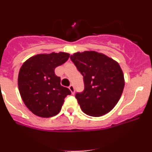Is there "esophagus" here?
<instances>
[{
    "label": "esophagus",
    "instance_id": "34e87169",
    "mask_svg": "<svg viewBox=\"0 0 152 152\" xmlns=\"http://www.w3.org/2000/svg\"><path fill=\"white\" fill-rule=\"evenodd\" d=\"M69 90L71 91V92H72V94H75V87H74L73 85H70L69 86Z\"/></svg>",
    "mask_w": 152,
    "mask_h": 152
}]
</instances>
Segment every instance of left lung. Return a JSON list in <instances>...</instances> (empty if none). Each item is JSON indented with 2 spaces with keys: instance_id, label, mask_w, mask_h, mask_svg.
<instances>
[{
  "instance_id": "left-lung-1",
  "label": "left lung",
  "mask_w": 152,
  "mask_h": 152,
  "mask_svg": "<svg viewBox=\"0 0 152 152\" xmlns=\"http://www.w3.org/2000/svg\"><path fill=\"white\" fill-rule=\"evenodd\" d=\"M71 59L84 77V91L75 96L83 112L94 117L110 112L121 97L125 86L119 63L96 51L75 52Z\"/></svg>"
}]
</instances>
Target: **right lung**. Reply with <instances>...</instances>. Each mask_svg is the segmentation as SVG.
I'll return each instance as SVG.
<instances>
[{"mask_svg": "<svg viewBox=\"0 0 152 152\" xmlns=\"http://www.w3.org/2000/svg\"><path fill=\"white\" fill-rule=\"evenodd\" d=\"M69 56V53L62 52L38 54L28 58L21 66L19 91L25 105L36 116L49 118L57 115L64 98L71 94L55 74V68L64 64Z\"/></svg>", "mask_w": 152, "mask_h": 152, "instance_id": "obj_1", "label": "right lung"}]
</instances>
